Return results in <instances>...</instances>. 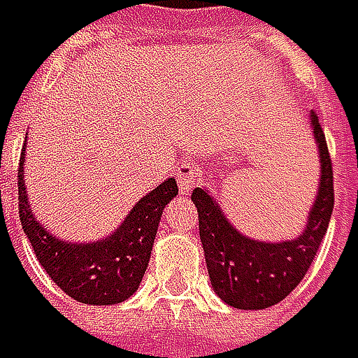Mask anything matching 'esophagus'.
<instances>
[{
	"mask_svg": "<svg viewBox=\"0 0 358 358\" xmlns=\"http://www.w3.org/2000/svg\"><path fill=\"white\" fill-rule=\"evenodd\" d=\"M176 174H178V188L182 194H188L190 192V188L196 184V180L201 176V172H199V168L196 166H192V164H180L178 170H176Z\"/></svg>",
	"mask_w": 358,
	"mask_h": 358,
	"instance_id": "esophagus-1",
	"label": "esophagus"
}]
</instances>
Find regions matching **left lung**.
<instances>
[{"label":"left lung","instance_id":"1","mask_svg":"<svg viewBox=\"0 0 358 358\" xmlns=\"http://www.w3.org/2000/svg\"><path fill=\"white\" fill-rule=\"evenodd\" d=\"M315 143L322 157V178L307 230L286 243H259L236 232L220 205L203 188L190 199L199 211V234L207 271L217 296L236 309H267L284 301L311 267L334 209V170L320 117L311 111Z\"/></svg>","mask_w":358,"mask_h":358}]
</instances>
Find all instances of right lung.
<instances>
[{
    "label": "right lung",
    "instance_id": "right-lung-1",
    "mask_svg": "<svg viewBox=\"0 0 358 358\" xmlns=\"http://www.w3.org/2000/svg\"><path fill=\"white\" fill-rule=\"evenodd\" d=\"M24 151L18 166V213L38 263L49 278L74 301L115 305L132 296L145 275L164 207L178 194L176 180H166L145 194L124 224L106 241L70 245L51 236L35 220L22 176Z\"/></svg>",
    "mask_w": 358,
    "mask_h": 358
}]
</instances>
